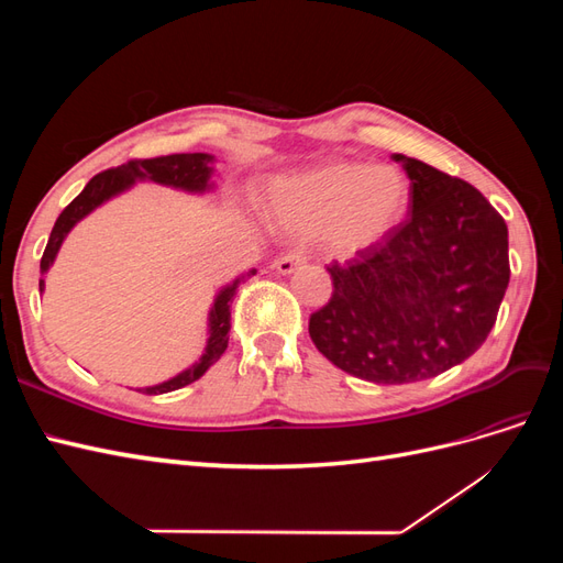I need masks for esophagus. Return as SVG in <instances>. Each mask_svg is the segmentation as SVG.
Here are the masks:
<instances>
[{"label": "esophagus", "mask_w": 563, "mask_h": 563, "mask_svg": "<svg viewBox=\"0 0 563 563\" xmlns=\"http://www.w3.org/2000/svg\"><path fill=\"white\" fill-rule=\"evenodd\" d=\"M305 261H308V255H305V253H300V251H288V253L282 255V258L275 261V267H277L279 275H291V272L298 269Z\"/></svg>", "instance_id": "esophagus-1"}]
</instances>
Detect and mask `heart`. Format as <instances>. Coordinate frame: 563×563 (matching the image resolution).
<instances>
[{
  "label": "heart",
  "instance_id": "obj_1",
  "mask_svg": "<svg viewBox=\"0 0 563 563\" xmlns=\"http://www.w3.org/2000/svg\"><path fill=\"white\" fill-rule=\"evenodd\" d=\"M408 211V180L395 166L338 162L288 180L277 216L302 234L327 232L331 251L352 255L383 242Z\"/></svg>",
  "mask_w": 563,
  "mask_h": 563
}]
</instances>
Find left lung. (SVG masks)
Returning <instances> with one entry per match:
<instances>
[{
    "mask_svg": "<svg viewBox=\"0 0 563 563\" xmlns=\"http://www.w3.org/2000/svg\"><path fill=\"white\" fill-rule=\"evenodd\" d=\"M411 218L345 265L310 317L331 364L376 385L439 376L484 345L509 284L507 225L470 183L406 155Z\"/></svg>",
    "mask_w": 563,
    "mask_h": 563,
    "instance_id": "8db88e82",
    "label": "left lung"
}]
</instances>
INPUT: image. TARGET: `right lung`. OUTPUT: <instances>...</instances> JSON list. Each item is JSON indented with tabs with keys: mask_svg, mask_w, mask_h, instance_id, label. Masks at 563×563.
<instances>
[{
	"mask_svg": "<svg viewBox=\"0 0 563 563\" xmlns=\"http://www.w3.org/2000/svg\"><path fill=\"white\" fill-rule=\"evenodd\" d=\"M213 155H207V152H187V155H166V157H155V159H133L126 162L117 168H108V172L93 176L87 187L67 203L63 213L58 216L54 230H51L48 244L44 249L40 269L42 275H46V269L54 265L56 255L60 251V244L65 242V236L70 234V230L79 223L81 218H87L93 209H98L100 203H106L108 199L126 192L133 183L139 180H150V183H159L166 187H174V190H183L190 195H203L213 190ZM255 275V269L244 272L242 277H236L228 286H223L218 291L211 310H209V340L207 347H203V354L199 356V362H195L190 368H185L178 376L172 380H164L159 385L143 387L139 391H145V395H166V391L180 389L185 385H190L199 380L203 373H207L223 352L228 350V340H230V308H232V298L236 294V288L249 277ZM40 291L44 294V279H40Z\"/></svg>",
	"mask_w": 563,
	"mask_h": 563,
	"instance_id": "right-lung-1",
	"label": "right lung"
}]
</instances>
